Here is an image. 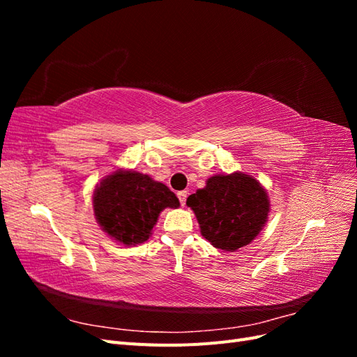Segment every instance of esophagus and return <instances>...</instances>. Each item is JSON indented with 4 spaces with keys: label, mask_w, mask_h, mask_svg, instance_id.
Masks as SVG:
<instances>
[{
    "label": "esophagus",
    "mask_w": 357,
    "mask_h": 357,
    "mask_svg": "<svg viewBox=\"0 0 357 357\" xmlns=\"http://www.w3.org/2000/svg\"><path fill=\"white\" fill-rule=\"evenodd\" d=\"M177 197H178V199H180V204H181V205H185V204H186V198H188V190H181V192H178V193H177Z\"/></svg>",
    "instance_id": "esophagus-1"
}]
</instances>
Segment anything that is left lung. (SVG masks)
Segmentation results:
<instances>
[{
    "mask_svg": "<svg viewBox=\"0 0 357 357\" xmlns=\"http://www.w3.org/2000/svg\"><path fill=\"white\" fill-rule=\"evenodd\" d=\"M186 204L195 213L204 238L225 252L250 244L269 213L266 190L243 172L210 177L207 186L192 193Z\"/></svg>",
    "mask_w": 357,
    "mask_h": 357,
    "instance_id": "obj_1",
    "label": "left lung"
}]
</instances>
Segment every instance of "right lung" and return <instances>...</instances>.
I'll return each mask as SVG.
<instances>
[{"label":"right lung","instance_id":"right-lung-1","mask_svg":"<svg viewBox=\"0 0 357 357\" xmlns=\"http://www.w3.org/2000/svg\"><path fill=\"white\" fill-rule=\"evenodd\" d=\"M93 211L104 232L125 245L149 240L160 211L178 198L164 183L137 171H114L93 192Z\"/></svg>","mask_w":357,"mask_h":357}]
</instances>
